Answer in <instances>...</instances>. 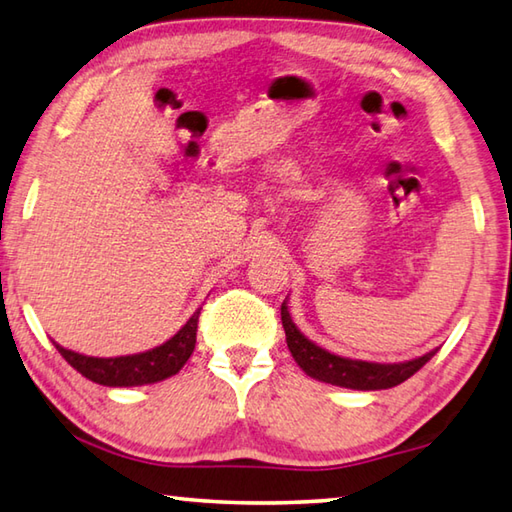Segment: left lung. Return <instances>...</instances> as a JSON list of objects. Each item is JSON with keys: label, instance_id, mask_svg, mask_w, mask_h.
<instances>
[{"label": "left lung", "instance_id": "left-lung-1", "mask_svg": "<svg viewBox=\"0 0 512 512\" xmlns=\"http://www.w3.org/2000/svg\"><path fill=\"white\" fill-rule=\"evenodd\" d=\"M281 321L285 328V342H288L294 362L306 371V375H310V378H315L319 382H328L344 389H357V391L391 389L396 387V384L409 380L411 375L423 369V366L436 355V351H429L423 357H416V360L398 362V364L351 360V357L328 353L326 348L310 342V339L303 335L297 326H294L288 303L285 301L281 306Z\"/></svg>", "mask_w": 512, "mask_h": 512}]
</instances>
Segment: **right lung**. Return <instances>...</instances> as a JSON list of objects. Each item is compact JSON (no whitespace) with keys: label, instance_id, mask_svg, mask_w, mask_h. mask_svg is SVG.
Here are the masks:
<instances>
[{"label":"right lung","instance_id":"add662e5","mask_svg":"<svg viewBox=\"0 0 512 512\" xmlns=\"http://www.w3.org/2000/svg\"><path fill=\"white\" fill-rule=\"evenodd\" d=\"M197 319H200V312H195L184 328H179V333L170 337L166 344L137 355L89 357L62 348L56 342L53 344H56L58 353L87 380L103 384V387H141V384H155L179 373L195 348Z\"/></svg>","mask_w":512,"mask_h":512}]
</instances>
